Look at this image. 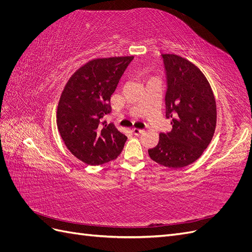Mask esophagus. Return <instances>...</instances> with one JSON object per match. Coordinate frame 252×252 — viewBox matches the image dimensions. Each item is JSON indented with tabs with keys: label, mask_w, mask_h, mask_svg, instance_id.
I'll list each match as a JSON object with an SVG mask.
<instances>
[{
	"label": "esophagus",
	"mask_w": 252,
	"mask_h": 252,
	"mask_svg": "<svg viewBox=\"0 0 252 252\" xmlns=\"http://www.w3.org/2000/svg\"><path fill=\"white\" fill-rule=\"evenodd\" d=\"M131 131H132L133 134H135V135H139V134H141V133L144 132L143 129H138V128H132Z\"/></svg>",
	"instance_id": "34e87169"
}]
</instances>
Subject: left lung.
Segmentation results:
<instances>
[{"label": "left lung", "mask_w": 252, "mask_h": 252, "mask_svg": "<svg viewBox=\"0 0 252 252\" xmlns=\"http://www.w3.org/2000/svg\"><path fill=\"white\" fill-rule=\"evenodd\" d=\"M167 75L166 118L170 132L159 133L158 144L149 149L152 161L178 169L199 158L210 144L217 125V105L204 73L190 61L162 55Z\"/></svg>", "instance_id": "left-lung-1"}]
</instances>
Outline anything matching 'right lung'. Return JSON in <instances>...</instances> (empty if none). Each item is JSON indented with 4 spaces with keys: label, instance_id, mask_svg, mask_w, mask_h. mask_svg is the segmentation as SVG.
Instances as JSON below:
<instances>
[{
    "label": "right lung",
    "instance_id": "add662e5",
    "mask_svg": "<svg viewBox=\"0 0 252 252\" xmlns=\"http://www.w3.org/2000/svg\"><path fill=\"white\" fill-rule=\"evenodd\" d=\"M133 57L94 59L80 67L61 94L57 125L66 147L80 161L102 165L117 158L126 135L103 117L110 113V96Z\"/></svg>",
    "mask_w": 252,
    "mask_h": 252
}]
</instances>
